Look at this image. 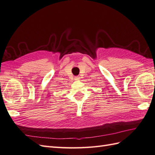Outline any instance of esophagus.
Here are the masks:
<instances>
[{"mask_svg":"<svg viewBox=\"0 0 155 155\" xmlns=\"http://www.w3.org/2000/svg\"><path fill=\"white\" fill-rule=\"evenodd\" d=\"M74 79H75V80L78 81V80H79V79H80V77H79V76H76V77H74Z\"/></svg>","mask_w":155,"mask_h":155,"instance_id":"obj_1","label":"esophagus"}]
</instances>
